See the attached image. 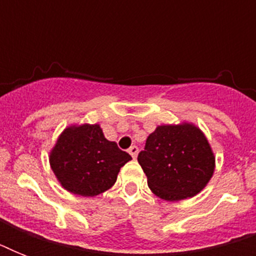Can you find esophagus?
<instances>
[{
	"label": "esophagus",
	"mask_w": 256,
	"mask_h": 256,
	"mask_svg": "<svg viewBox=\"0 0 256 256\" xmlns=\"http://www.w3.org/2000/svg\"><path fill=\"white\" fill-rule=\"evenodd\" d=\"M128 154L136 160V156H138V148H136V146H132V148H128Z\"/></svg>",
	"instance_id": "esophagus-1"
}]
</instances>
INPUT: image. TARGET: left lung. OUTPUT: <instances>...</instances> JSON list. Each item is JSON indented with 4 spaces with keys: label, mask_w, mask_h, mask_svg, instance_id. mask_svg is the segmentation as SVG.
I'll list each match as a JSON object with an SVG mask.
<instances>
[{
    "label": "left lung",
    "mask_w": 256,
    "mask_h": 256,
    "mask_svg": "<svg viewBox=\"0 0 256 256\" xmlns=\"http://www.w3.org/2000/svg\"><path fill=\"white\" fill-rule=\"evenodd\" d=\"M138 162L150 190L168 202L192 198L207 186L215 156L204 132L191 122L160 124L148 136Z\"/></svg>",
    "instance_id": "left-lung-1"
}]
</instances>
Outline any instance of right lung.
I'll use <instances>...</instances> for the list:
<instances>
[{"label": "right lung", "mask_w": 256, "mask_h": 256, "mask_svg": "<svg viewBox=\"0 0 256 256\" xmlns=\"http://www.w3.org/2000/svg\"><path fill=\"white\" fill-rule=\"evenodd\" d=\"M132 156L104 138L98 124H70L50 150L49 162L65 190L96 196L112 188L120 168Z\"/></svg>", "instance_id": "right-lung-1"}]
</instances>
